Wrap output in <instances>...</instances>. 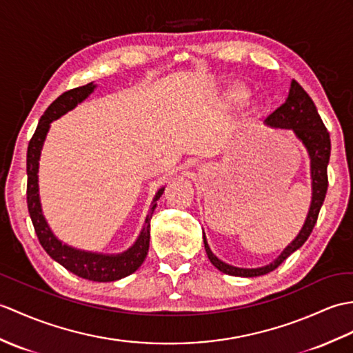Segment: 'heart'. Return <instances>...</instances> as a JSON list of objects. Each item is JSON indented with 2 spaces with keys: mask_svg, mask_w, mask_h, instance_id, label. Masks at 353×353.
<instances>
[{
  "mask_svg": "<svg viewBox=\"0 0 353 353\" xmlns=\"http://www.w3.org/2000/svg\"><path fill=\"white\" fill-rule=\"evenodd\" d=\"M248 88H245L243 85H233L232 88H228L225 93V101L230 105H243L248 101Z\"/></svg>",
  "mask_w": 353,
  "mask_h": 353,
  "instance_id": "b5f03b06",
  "label": "heart"
}]
</instances>
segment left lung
<instances>
[{"mask_svg":"<svg viewBox=\"0 0 353 353\" xmlns=\"http://www.w3.org/2000/svg\"><path fill=\"white\" fill-rule=\"evenodd\" d=\"M265 123L270 128L276 129H292L294 135L299 141L304 144V147L308 152L310 157V171H311V204L310 210L304 225H302L299 234L294 237V241L289 245L288 248L275 259L272 263L261 268H236L232 265L224 263L223 260H219L214 252L210 251L206 236L203 233L204 248H206V254L210 260V263L214 265L218 270L228 275L234 276H260L272 272L283 261L288 259L292 252L301 248L305 243L308 236L313 232L316 225V221L321 212L322 204L325 201V195L327 191V162H330L331 154V138L330 132L325 128L323 121L319 116L316 105L313 99L307 94V92L302 88L296 81H292L289 96L285 102L276 108L270 116L265 120Z\"/></svg>","mask_w":353,"mask_h":353,"instance_id":"1","label":"left lung"}]
</instances>
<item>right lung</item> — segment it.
Wrapping results in <instances>:
<instances>
[{
	"label": "right lung",
	"instance_id": "obj_1",
	"mask_svg": "<svg viewBox=\"0 0 353 353\" xmlns=\"http://www.w3.org/2000/svg\"><path fill=\"white\" fill-rule=\"evenodd\" d=\"M94 88L96 85L93 83H90L83 87L68 90V92H64L61 96L57 97V99L48 106L43 116L40 117L36 132L30 139L27 150V204L30 218L32 221V225H34V232L39 237V242L49 256L55 261H59L61 266L70 270L72 274H75L81 278H85V280L90 281L108 283L134 274L135 270L143 265L147 252H149L150 219L154 208H157L158 204L157 201L161 199V195L163 192V188H161L157 195H154L149 215L145 218L144 227L141 233H139L137 242L128 251L121 254H101L77 250L57 239L43 216L42 204H40L39 196V159L40 153H42L46 134L49 128H51V123L61 117L63 114L75 108V106L84 99H87V97L93 93Z\"/></svg>",
	"mask_w": 353,
	"mask_h": 353
}]
</instances>
